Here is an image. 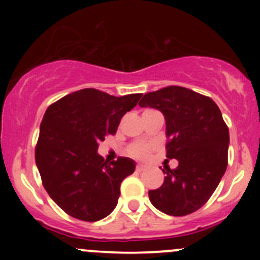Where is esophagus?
Masks as SVG:
<instances>
[{
  "label": "esophagus",
  "instance_id": "34e87169",
  "mask_svg": "<svg viewBox=\"0 0 260 260\" xmlns=\"http://www.w3.org/2000/svg\"><path fill=\"white\" fill-rule=\"evenodd\" d=\"M146 170H147V166H145V165H137V166H136V171L138 172L146 171Z\"/></svg>",
  "mask_w": 260,
  "mask_h": 260
}]
</instances>
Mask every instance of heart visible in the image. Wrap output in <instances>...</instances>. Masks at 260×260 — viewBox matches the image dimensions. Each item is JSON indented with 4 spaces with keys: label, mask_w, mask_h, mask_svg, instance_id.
<instances>
[{
    "label": "heart",
    "mask_w": 260,
    "mask_h": 260,
    "mask_svg": "<svg viewBox=\"0 0 260 260\" xmlns=\"http://www.w3.org/2000/svg\"><path fill=\"white\" fill-rule=\"evenodd\" d=\"M152 146L146 142H136L128 147V153L138 159H146L151 153Z\"/></svg>",
    "instance_id": "1"
}]
</instances>
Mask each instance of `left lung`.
Here are the masks:
<instances>
[{
  "instance_id": "1",
  "label": "left lung",
  "mask_w": 260,
  "mask_h": 260,
  "mask_svg": "<svg viewBox=\"0 0 260 260\" xmlns=\"http://www.w3.org/2000/svg\"><path fill=\"white\" fill-rule=\"evenodd\" d=\"M141 107L161 111L166 120V157L179 166L166 174L161 187L148 191L159 211L185 216L205 205L228 167L229 128L209 96L171 85L143 95Z\"/></svg>"
}]
</instances>
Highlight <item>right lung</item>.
Instances as JSON below:
<instances>
[{
  "instance_id": "obj_1",
  "label": "right lung",
  "mask_w": 260,
  "mask_h": 260,
  "mask_svg": "<svg viewBox=\"0 0 260 260\" xmlns=\"http://www.w3.org/2000/svg\"><path fill=\"white\" fill-rule=\"evenodd\" d=\"M142 94L109 95L86 88L68 94L46 109L35 161L49 196L75 219L98 221L117 206L120 183L135 172V161L107 162L96 149L115 135L120 119Z\"/></svg>"
}]
</instances>
